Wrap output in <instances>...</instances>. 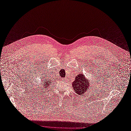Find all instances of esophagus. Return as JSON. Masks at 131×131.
<instances>
[{
	"mask_svg": "<svg viewBox=\"0 0 131 131\" xmlns=\"http://www.w3.org/2000/svg\"><path fill=\"white\" fill-rule=\"evenodd\" d=\"M67 80V79H65V80Z\"/></svg>",
	"mask_w": 131,
	"mask_h": 131,
	"instance_id": "1",
	"label": "esophagus"
}]
</instances>
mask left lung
Wrapping results in <instances>:
<instances>
[{"mask_svg":"<svg viewBox=\"0 0 131 131\" xmlns=\"http://www.w3.org/2000/svg\"><path fill=\"white\" fill-rule=\"evenodd\" d=\"M73 87L78 94H82L89 89V82L85 79L84 75L80 74L75 77L73 83Z\"/></svg>","mask_w":131,"mask_h":131,"instance_id":"8db88e82","label":"left lung"}]
</instances>
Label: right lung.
<instances>
[{
  "label": "right lung",
  "mask_w": 131,
  "mask_h": 131,
  "mask_svg": "<svg viewBox=\"0 0 131 131\" xmlns=\"http://www.w3.org/2000/svg\"><path fill=\"white\" fill-rule=\"evenodd\" d=\"M45 77H46V78H44V81H43V83H41V84H40V87L41 88V89H42L43 90V88H45V87H49V85H50V84H51V83H52V82L50 81H47V80H46V79H49V78H47V77L46 75L45 76Z\"/></svg>",
  "instance_id": "1"
}]
</instances>
